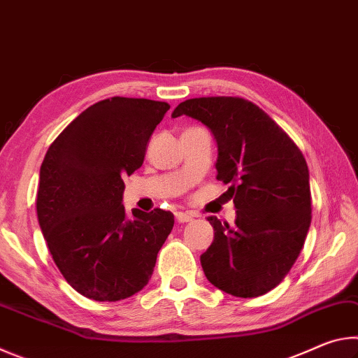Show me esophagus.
Returning <instances> with one entry per match:
<instances>
[{
  "label": "esophagus",
  "mask_w": 358,
  "mask_h": 358,
  "mask_svg": "<svg viewBox=\"0 0 358 358\" xmlns=\"http://www.w3.org/2000/svg\"><path fill=\"white\" fill-rule=\"evenodd\" d=\"M175 217H177L178 222H189L192 221L194 216L191 213H186V211H177V213H175Z\"/></svg>",
  "instance_id": "34e87169"
}]
</instances>
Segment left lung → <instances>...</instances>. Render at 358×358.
Segmentation results:
<instances>
[{
    "label": "left lung",
    "instance_id": "8db88e82",
    "mask_svg": "<svg viewBox=\"0 0 358 358\" xmlns=\"http://www.w3.org/2000/svg\"><path fill=\"white\" fill-rule=\"evenodd\" d=\"M207 126L217 145V180L230 185L234 226L208 221L213 243L201 256L207 280L222 292L252 299L276 287L292 268L311 224L310 172L290 137L243 98H196L172 118Z\"/></svg>",
    "mask_w": 358,
    "mask_h": 358
}]
</instances>
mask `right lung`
<instances>
[{"instance_id":"right-lung-1","label":"right lung","mask_w":358,"mask_h":358,"mask_svg":"<svg viewBox=\"0 0 358 358\" xmlns=\"http://www.w3.org/2000/svg\"><path fill=\"white\" fill-rule=\"evenodd\" d=\"M167 102L104 99L83 110L48 147L36 210L64 280L96 301H118L147 286L173 227L171 211L123 205L124 175L142 166Z\"/></svg>"}]
</instances>
